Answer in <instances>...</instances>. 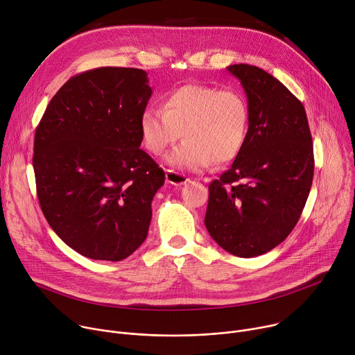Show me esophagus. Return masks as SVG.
I'll list each match as a JSON object with an SVG mask.
<instances>
[{
  "mask_svg": "<svg viewBox=\"0 0 355 355\" xmlns=\"http://www.w3.org/2000/svg\"><path fill=\"white\" fill-rule=\"evenodd\" d=\"M166 180H167L168 184H173V185H184L189 181V178L185 174H181V173L174 171V170H167L166 171Z\"/></svg>",
  "mask_w": 355,
  "mask_h": 355,
  "instance_id": "esophagus-1",
  "label": "esophagus"
}]
</instances>
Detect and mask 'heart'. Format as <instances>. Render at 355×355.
<instances>
[{"instance_id": "b5f03b06", "label": "heart", "mask_w": 355, "mask_h": 355, "mask_svg": "<svg viewBox=\"0 0 355 355\" xmlns=\"http://www.w3.org/2000/svg\"><path fill=\"white\" fill-rule=\"evenodd\" d=\"M248 130L249 109L239 92L197 83L174 89L163 109L150 106L140 117L143 144L154 155L164 154L182 133L185 141L167 155V163L189 171L230 163Z\"/></svg>"}]
</instances>
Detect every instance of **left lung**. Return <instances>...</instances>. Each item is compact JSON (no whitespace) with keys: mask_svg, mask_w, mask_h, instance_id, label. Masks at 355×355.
I'll list each match as a JSON object with an SVG mask.
<instances>
[{"mask_svg":"<svg viewBox=\"0 0 355 355\" xmlns=\"http://www.w3.org/2000/svg\"><path fill=\"white\" fill-rule=\"evenodd\" d=\"M248 98L249 130L231 168L209 184L205 227L239 257L263 254L293 231L313 182V140L302 102L246 63L228 67Z\"/></svg>","mask_w":355,"mask_h":355,"instance_id":"1","label":"left lung"}]
</instances>
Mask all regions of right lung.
I'll use <instances>...</instances> for the list:
<instances>
[{
  "instance_id": "add662e5",
  "label": "right lung",
  "mask_w": 355,
  "mask_h": 355,
  "mask_svg": "<svg viewBox=\"0 0 355 355\" xmlns=\"http://www.w3.org/2000/svg\"><path fill=\"white\" fill-rule=\"evenodd\" d=\"M147 73L98 68L71 78L35 132L41 209L55 234L94 261L119 262L147 238L164 171L140 148Z\"/></svg>"
}]
</instances>
